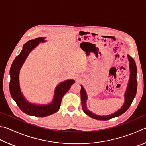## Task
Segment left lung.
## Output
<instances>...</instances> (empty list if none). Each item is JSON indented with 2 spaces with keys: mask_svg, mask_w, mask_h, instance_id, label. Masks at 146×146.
Here are the masks:
<instances>
[{
  "mask_svg": "<svg viewBox=\"0 0 146 146\" xmlns=\"http://www.w3.org/2000/svg\"><path fill=\"white\" fill-rule=\"evenodd\" d=\"M128 58L129 60V68H130V77H129V80L126 92L125 93V102H124L123 107H121V109L117 110V112L112 113V114L107 115V116H98L94 114L92 112H90L89 110H87V107L86 105V102L87 100V94L86 91L84 89V87L81 86V91H80V95H81V100H82V107L84 112L86 114L89 115L93 119H97V120H102V121H107L108 119H110L113 117H117L123 114L128 109L129 107H130L132 102L135 96L137 93V66L135 62L134 59L131 56L128 55Z\"/></svg>",
  "mask_w": 146,
  "mask_h": 146,
  "instance_id": "1",
  "label": "left lung"
}]
</instances>
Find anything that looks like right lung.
Listing matches in <instances>:
<instances>
[{"label": "right lung", "mask_w": 146, "mask_h": 146, "mask_svg": "<svg viewBox=\"0 0 146 146\" xmlns=\"http://www.w3.org/2000/svg\"><path fill=\"white\" fill-rule=\"evenodd\" d=\"M44 38H38L27 41L23 47L20 54L13 60L10 69L11 80L9 82V91L12 98L15 101L18 107L25 113L36 117H46L57 112L59 110L62 97L70 89L74 80H68L60 84L55 91L54 99L51 104L47 105H33L27 102L20 91L19 85V72L21 67L24 62L29 53L34 48L38 45L39 42L43 43Z\"/></svg>", "instance_id": "add662e5"}]
</instances>
